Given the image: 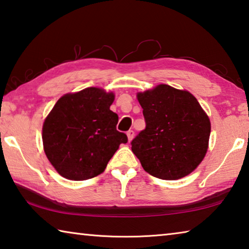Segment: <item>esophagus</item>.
Listing matches in <instances>:
<instances>
[{
	"label": "esophagus",
	"mask_w": 249,
	"mask_h": 249,
	"mask_svg": "<svg viewBox=\"0 0 249 249\" xmlns=\"http://www.w3.org/2000/svg\"><path fill=\"white\" fill-rule=\"evenodd\" d=\"M127 137H128V142H130L134 138V135H135V133H134V130H128L127 133Z\"/></svg>",
	"instance_id": "1"
}]
</instances>
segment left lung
Masks as SVG:
<instances>
[{"label": "left lung", "mask_w": 249, "mask_h": 249, "mask_svg": "<svg viewBox=\"0 0 249 249\" xmlns=\"http://www.w3.org/2000/svg\"><path fill=\"white\" fill-rule=\"evenodd\" d=\"M146 127L130 142L149 175L177 180L199 166L208 150L211 123L190 92L159 84L137 94Z\"/></svg>", "instance_id": "8db88e82"}]
</instances>
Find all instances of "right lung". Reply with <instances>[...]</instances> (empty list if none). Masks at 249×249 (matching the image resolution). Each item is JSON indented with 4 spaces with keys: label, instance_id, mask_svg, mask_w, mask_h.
I'll use <instances>...</instances> for the list:
<instances>
[{
    "label": "right lung",
    "instance_id": "add662e5",
    "mask_svg": "<svg viewBox=\"0 0 249 249\" xmlns=\"http://www.w3.org/2000/svg\"><path fill=\"white\" fill-rule=\"evenodd\" d=\"M114 94L87 88L57 101L43 126L45 154L62 177L88 180L102 174L126 134L116 129L119 116L109 107Z\"/></svg>",
    "mask_w": 249,
    "mask_h": 249
}]
</instances>
